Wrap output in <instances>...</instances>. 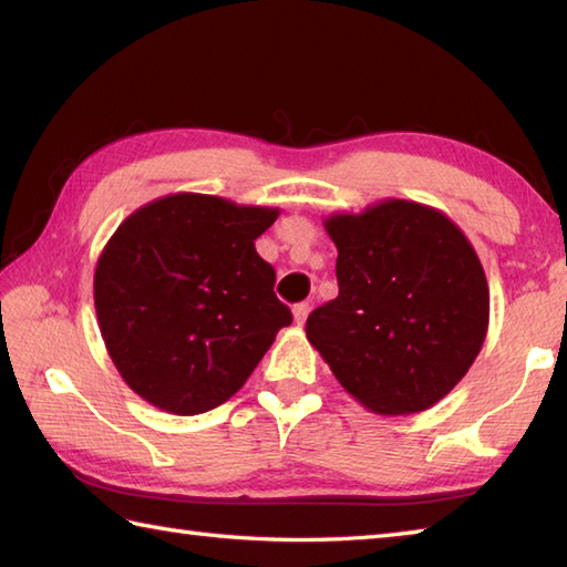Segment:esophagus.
<instances>
[{
    "label": "esophagus",
    "mask_w": 567,
    "mask_h": 567,
    "mask_svg": "<svg viewBox=\"0 0 567 567\" xmlns=\"http://www.w3.org/2000/svg\"><path fill=\"white\" fill-rule=\"evenodd\" d=\"M295 321L299 323V327H302V323L307 321V317H309V305L307 302H299V305H295Z\"/></svg>",
    "instance_id": "esophagus-1"
}]
</instances>
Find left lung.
I'll use <instances>...</instances> for the list:
<instances>
[{"label":"left lung","instance_id":"8db88e82","mask_svg":"<svg viewBox=\"0 0 567 567\" xmlns=\"http://www.w3.org/2000/svg\"><path fill=\"white\" fill-rule=\"evenodd\" d=\"M323 226L339 248V297L309 315V343L370 412H424L485 341L489 287L475 248L449 216L406 199Z\"/></svg>","mask_w":567,"mask_h":567}]
</instances>
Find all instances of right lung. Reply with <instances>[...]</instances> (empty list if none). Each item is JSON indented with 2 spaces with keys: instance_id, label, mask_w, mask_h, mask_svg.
Masks as SVG:
<instances>
[{
  "instance_id": "right-lung-1",
  "label": "right lung",
  "mask_w": 567,
  "mask_h": 567,
  "mask_svg": "<svg viewBox=\"0 0 567 567\" xmlns=\"http://www.w3.org/2000/svg\"><path fill=\"white\" fill-rule=\"evenodd\" d=\"M270 207L179 192L136 209L94 270L100 331L124 382L153 406L195 416L256 370L292 311L256 238Z\"/></svg>"
}]
</instances>
